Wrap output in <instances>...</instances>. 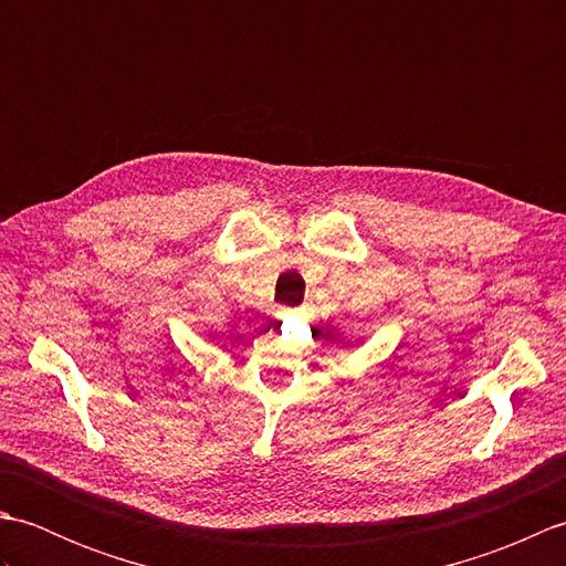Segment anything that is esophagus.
Returning <instances> with one entry per match:
<instances>
[{"label": "esophagus", "instance_id": "34e87169", "mask_svg": "<svg viewBox=\"0 0 566 566\" xmlns=\"http://www.w3.org/2000/svg\"><path fill=\"white\" fill-rule=\"evenodd\" d=\"M286 314H290V311H286Z\"/></svg>", "mask_w": 566, "mask_h": 566}]
</instances>
